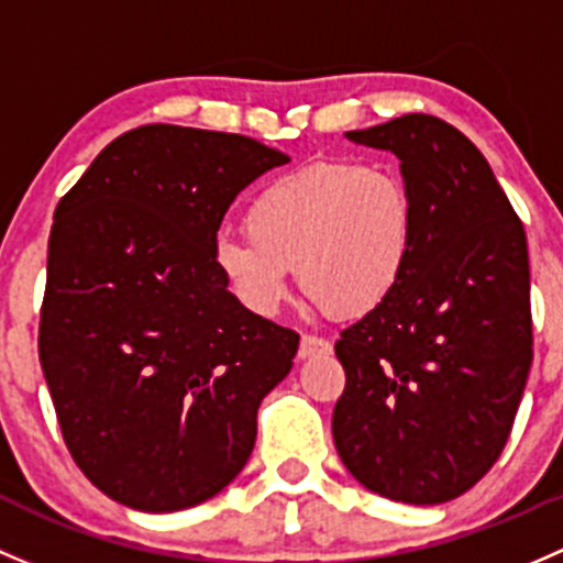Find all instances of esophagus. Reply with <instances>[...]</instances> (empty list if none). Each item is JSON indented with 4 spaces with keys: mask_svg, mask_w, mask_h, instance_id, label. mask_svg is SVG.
Listing matches in <instances>:
<instances>
[{
    "mask_svg": "<svg viewBox=\"0 0 563 563\" xmlns=\"http://www.w3.org/2000/svg\"><path fill=\"white\" fill-rule=\"evenodd\" d=\"M330 341L320 339V335H300V346H298V357L300 361H309V357H317V355H330Z\"/></svg>",
    "mask_w": 563,
    "mask_h": 563,
    "instance_id": "obj_1",
    "label": "esophagus"
}]
</instances>
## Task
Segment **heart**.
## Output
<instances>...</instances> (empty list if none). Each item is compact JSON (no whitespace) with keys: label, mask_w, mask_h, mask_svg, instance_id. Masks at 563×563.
Here are the masks:
<instances>
[{"label":"heart","mask_w":563,"mask_h":563,"mask_svg":"<svg viewBox=\"0 0 563 563\" xmlns=\"http://www.w3.org/2000/svg\"><path fill=\"white\" fill-rule=\"evenodd\" d=\"M249 239L213 241L211 265L252 314L271 317L298 268L324 311L357 320L390 300L415 252L417 206L396 170L324 159L265 184L243 213Z\"/></svg>","instance_id":"obj_1"}]
</instances>
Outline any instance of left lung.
<instances>
[{
    "mask_svg": "<svg viewBox=\"0 0 563 563\" xmlns=\"http://www.w3.org/2000/svg\"><path fill=\"white\" fill-rule=\"evenodd\" d=\"M401 159L417 206L411 263L385 306L341 330L333 439L357 483L444 504L501 455L534 357L523 222L453 124L407 113L346 132Z\"/></svg>",
    "mask_w": 563,
    "mask_h": 563,
    "instance_id": "8db88e82",
    "label": "left lung"
}]
</instances>
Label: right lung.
Returning <instances> with one entry per match:
<instances>
[{"label": "right lung", "mask_w": 563, "mask_h": 563, "mask_svg": "<svg viewBox=\"0 0 563 563\" xmlns=\"http://www.w3.org/2000/svg\"><path fill=\"white\" fill-rule=\"evenodd\" d=\"M284 162L246 135L146 124L56 206L40 366L69 455L113 501L176 512L246 466L300 335L243 309L211 249L235 195Z\"/></svg>", "instance_id": "obj_1"}]
</instances>
